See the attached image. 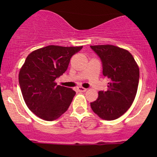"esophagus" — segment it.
<instances>
[{
  "label": "esophagus",
  "instance_id": "esophagus-1",
  "mask_svg": "<svg viewBox=\"0 0 157 157\" xmlns=\"http://www.w3.org/2000/svg\"><path fill=\"white\" fill-rule=\"evenodd\" d=\"M77 90H79V92H82V93L86 91V89L84 88V87H82V86H79V87L77 88Z\"/></svg>",
  "mask_w": 157,
  "mask_h": 157
}]
</instances>
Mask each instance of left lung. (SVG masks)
Here are the masks:
<instances>
[{
    "label": "left lung",
    "mask_w": 157,
    "mask_h": 157,
    "mask_svg": "<svg viewBox=\"0 0 157 157\" xmlns=\"http://www.w3.org/2000/svg\"><path fill=\"white\" fill-rule=\"evenodd\" d=\"M90 47L102 60V74L109 80L106 91H99L97 99L91 102L90 106L102 119H117L127 112L135 99L139 67L126 49L112 45Z\"/></svg>",
    "instance_id": "obj_1"
}]
</instances>
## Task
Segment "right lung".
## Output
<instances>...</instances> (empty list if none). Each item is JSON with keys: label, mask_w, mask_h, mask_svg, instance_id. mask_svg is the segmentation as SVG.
Masks as SVG:
<instances>
[{"label": "right lung", "mask_w": 157, "mask_h": 157, "mask_svg": "<svg viewBox=\"0 0 157 157\" xmlns=\"http://www.w3.org/2000/svg\"><path fill=\"white\" fill-rule=\"evenodd\" d=\"M83 46L48 45L33 51L19 73V83L26 105L45 121H54L69 108L76 92L57 85L56 78L66 71L71 57Z\"/></svg>", "instance_id": "right-lung-1"}]
</instances>
